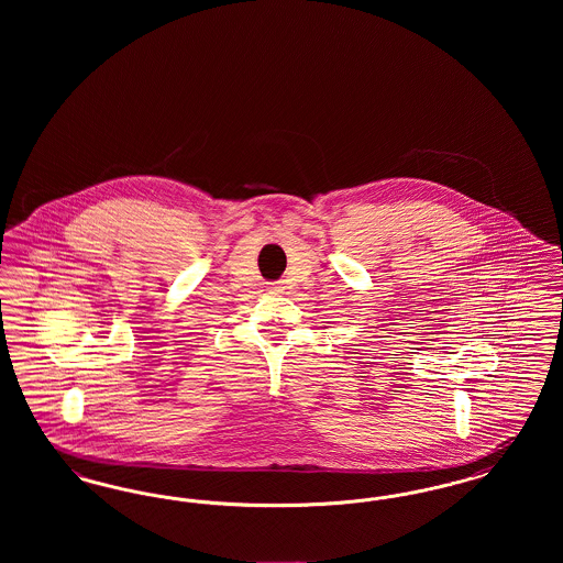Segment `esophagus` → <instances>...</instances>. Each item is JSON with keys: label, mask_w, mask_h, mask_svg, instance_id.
I'll list each match as a JSON object with an SVG mask.
<instances>
[{"label": "esophagus", "mask_w": 563, "mask_h": 563, "mask_svg": "<svg viewBox=\"0 0 563 563\" xmlns=\"http://www.w3.org/2000/svg\"><path fill=\"white\" fill-rule=\"evenodd\" d=\"M269 291H272V294H283V287H280V285H272Z\"/></svg>", "instance_id": "34e87169"}]
</instances>
